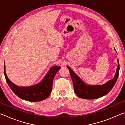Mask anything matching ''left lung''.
<instances>
[{"mask_svg":"<svg viewBox=\"0 0 125 125\" xmlns=\"http://www.w3.org/2000/svg\"><path fill=\"white\" fill-rule=\"evenodd\" d=\"M115 50L116 51L115 48ZM67 67L70 71L75 94L78 97L87 100L98 98L107 94L115 84L120 70V64L118 60V66L114 78L108 81L105 84L101 86H88L81 81V79L73 72L70 67Z\"/></svg>","mask_w":125,"mask_h":125,"instance_id":"1","label":"left lung"}]
</instances>
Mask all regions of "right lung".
<instances>
[{
    "label": "right lung",
    "instance_id": "1",
    "mask_svg": "<svg viewBox=\"0 0 125 125\" xmlns=\"http://www.w3.org/2000/svg\"><path fill=\"white\" fill-rule=\"evenodd\" d=\"M60 68L58 66L52 67L41 83L35 86L27 87H20L9 80L5 73V63L4 73L6 81L10 88L18 97L28 101L38 102L45 100L50 95L52 90L53 78Z\"/></svg>",
    "mask_w": 125,
    "mask_h": 125
}]
</instances>
